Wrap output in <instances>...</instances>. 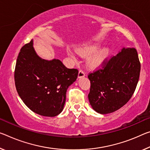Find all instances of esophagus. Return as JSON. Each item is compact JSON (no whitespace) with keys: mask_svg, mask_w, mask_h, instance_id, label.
I'll list each match as a JSON object with an SVG mask.
<instances>
[{"mask_svg":"<svg viewBox=\"0 0 150 150\" xmlns=\"http://www.w3.org/2000/svg\"><path fill=\"white\" fill-rule=\"evenodd\" d=\"M85 73L83 71H82V70H79V73H78V78H82V77H85Z\"/></svg>","mask_w":150,"mask_h":150,"instance_id":"1","label":"esophagus"}]
</instances>
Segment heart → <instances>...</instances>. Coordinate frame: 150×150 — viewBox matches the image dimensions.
<instances>
[{"mask_svg": "<svg viewBox=\"0 0 150 150\" xmlns=\"http://www.w3.org/2000/svg\"><path fill=\"white\" fill-rule=\"evenodd\" d=\"M100 47L99 45H94L80 50L78 51V53L83 56H89L93 54L89 59V64L92 67L97 68L105 63L109 54V50L108 48H103L99 50ZM69 56L71 58H74L72 53H69Z\"/></svg>", "mask_w": 150, "mask_h": 150, "instance_id": "obj_1", "label": "heart"}]
</instances>
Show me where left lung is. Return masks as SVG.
<instances>
[{
	"label": "left lung",
	"mask_w": 150,
	"mask_h": 150,
	"mask_svg": "<svg viewBox=\"0 0 150 150\" xmlns=\"http://www.w3.org/2000/svg\"><path fill=\"white\" fill-rule=\"evenodd\" d=\"M140 69L136 49L123 47L103 69L90 73L88 99L92 108L100 114H108L126 104L136 88Z\"/></svg>",
	"instance_id": "left-lung-1"
}]
</instances>
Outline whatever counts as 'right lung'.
I'll list each match as a JSON object with an SVG mask.
<instances>
[{
	"instance_id": "add662e5",
	"label": "right lung",
	"mask_w": 150,
	"mask_h": 150,
	"mask_svg": "<svg viewBox=\"0 0 150 150\" xmlns=\"http://www.w3.org/2000/svg\"><path fill=\"white\" fill-rule=\"evenodd\" d=\"M78 70L68 69L60 60L38 55L33 40L21 48L16 59L15 82L21 99L33 112L45 117L61 113L67 90L74 83Z\"/></svg>"
}]
</instances>
